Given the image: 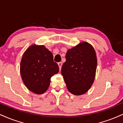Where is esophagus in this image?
Instances as JSON below:
<instances>
[{
  "mask_svg": "<svg viewBox=\"0 0 123 123\" xmlns=\"http://www.w3.org/2000/svg\"><path fill=\"white\" fill-rule=\"evenodd\" d=\"M58 65L59 68H60V70H61V69L62 65V62H58Z\"/></svg>",
  "mask_w": 123,
  "mask_h": 123,
  "instance_id": "obj_1",
  "label": "esophagus"
}]
</instances>
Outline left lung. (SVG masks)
Wrapping results in <instances>:
<instances>
[{
  "instance_id": "8db88e82",
  "label": "left lung",
  "mask_w": 123,
  "mask_h": 123,
  "mask_svg": "<svg viewBox=\"0 0 123 123\" xmlns=\"http://www.w3.org/2000/svg\"><path fill=\"white\" fill-rule=\"evenodd\" d=\"M97 57L94 48L83 42L68 50L61 73L67 89L74 95H81L91 88L94 80Z\"/></svg>"
}]
</instances>
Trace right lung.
I'll return each mask as SVG.
<instances>
[{
  "instance_id": "1",
  "label": "right lung",
  "mask_w": 123,
  "mask_h": 123,
  "mask_svg": "<svg viewBox=\"0 0 123 123\" xmlns=\"http://www.w3.org/2000/svg\"><path fill=\"white\" fill-rule=\"evenodd\" d=\"M20 75L25 86L35 94H42L48 89L50 79L59 72L53 55L43 45H32L22 56Z\"/></svg>"
}]
</instances>
